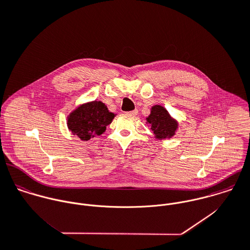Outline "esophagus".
<instances>
[{
	"label": "esophagus",
	"instance_id": "esophagus-1",
	"mask_svg": "<svg viewBox=\"0 0 250 250\" xmlns=\"http://www.w3.org/2000/svg\"><path fill=\"white\" fill-rule=\"evenodd\" d=\"M138 109H135V110H132V111H128V112H126L128 115H131V116H136L137 114H138Z\"/></svg>",
	"mask_w": 250,
	"mask_h": 250
}]
</instances>
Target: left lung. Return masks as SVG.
<instances>
[{"mask_svg": "<svg viewBox=\"0 0 250 250\" xmlns=\"http://www.w3.org/2000/svg\"><path fill=\"white\" fill-rule=\"evenodd\" d=\"M146 120V124L149 125L153 131L154 138L159 141L169 140L175 136L179 127L178 121L161 104H154Z\"/></svg>", "mask_w": 250, "mask_h": 250, "instance_id": "obj_1", "label": "left lung"}]
</instances>
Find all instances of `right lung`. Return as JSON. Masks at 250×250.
Here are the masks:
<instances>
[{"label": "right lung", "mask_w": 250, "mask_h": 250, "mask_svg": "<svg viewBox=\"0 0 250 250\" xmlns=\"http://www.w3.org/2000/svg\"><path fill=\"white\" fill-rule=\"evenodd\" d=\"M115 116L103 102L90 101L81 104L68 114L67 127L78 139L88 142L104 134Z\"/></svg>", "instance_id": "right-lung-1"}]
</instances>
